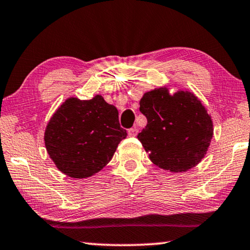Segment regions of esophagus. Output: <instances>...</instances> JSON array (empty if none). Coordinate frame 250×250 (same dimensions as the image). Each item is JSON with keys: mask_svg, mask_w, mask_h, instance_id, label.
Wrapping results in <instances>:
<instances>
[{"mask_svg": "<svg viewBox=\"0 0 250 250\" xmlns=\"http://www.w3.org/2000/svg\"><path fill=\"white\" fill-rule=\"evenodd\" d=\"M138 133H139V129L136 127H132V128L128 129V135L129 136H136V135H138Z\"/></svg>", "mask_w": 250, "mask_h": 250, "instance_id": "esophagus-1", "label": "esophagus"}]
</instances>
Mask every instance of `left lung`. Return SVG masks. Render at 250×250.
Returning a JSON list of instances; mask_svg holds the SVG:
<instances>
[{
    "mask_svg": "<svg viewBox=\"0 0 250 250\" xmlns=\"http://www.w3.org/2000/svg\"><path fill=\"white\" fill-rule=\"evenodd\" d=\"M140 111L148 123L138 139L153 164L177 173L204 158L213 138V123L193 94L180 91L169 95L166 87L157 88L143 95Z\"/></svg>",
    "mask_w": 250,
    "mask_h": 250,
    "instance_id": "left-lung-1",
    "label": "left lung"
}]
</instances>
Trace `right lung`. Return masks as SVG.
<instances>
[{
  "label": "right lung",
  "mask_w": 250,
  "mask_h": 250,
  "mask_svg": "<svg viewBox=\"0 0 250 250\" xmlns=\"http://www.w3.org/2000/svg\"><path fill=\"white\" fill-rule=\"evenodd\" d=\"M127 136L118 110L101 95L91 100L68 99L46 126L45 146L58 168L74 179L101 170Z\"/></svg>",
  "instance_id": "right-lung-1"
}]
</instances>
